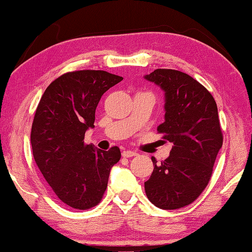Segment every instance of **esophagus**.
<instances>
[{
	"label": "esophagus",
	"instance_id": "esophagus-1",
	"mask_svg": "<svg viewBox=\"0 0 252 252\" xmlns=\"http://www.w3.org/2000/svg\"><path fill=\"white\" fill-rule=\"evenodd\" d=\"M138 153L134 152V151H131V150H126L122 152V157L123 158H132V157H135Z\"/></svg>",
	"mask_w": 252,
	"mask_h": 252
}]
</instances>
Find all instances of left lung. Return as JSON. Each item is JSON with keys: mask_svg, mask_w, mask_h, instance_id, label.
<instances>
[{"mask_svg": "<svg viewBox=\"0 0 252 252\" xmlns=\"http://www.w3.org/2000/svg\"><path fill=\"white\" fill-rule=\"evenodd\" d=\"M146 79L165 92V121L158 126L173 146L170 156L155 165L144 182L148 199L163 210L189 206L206 189L223 134L217 103L210 92L189 74L157 69Z\"/></svg>", "mask_w": 252, "mask_h": 252, "instance_id": "left-lung-1", "label": "left lung"}]
</instances>
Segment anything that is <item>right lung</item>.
Segmentation results:
<instances>
[{
  "instance_id": "right-lung-1",
  "label": "right lung",
  "mask_w": 252,
  "mask_h": 252,
  "mask_svg": "<svg viewBox=\"0 0 252 252\" xmlns=\"http://www.w3.org/2000/svg\"><path fill=\"white\" fill-rule=\"evenodd\" d=\"M122 80L102 70L67 72L46 88L36 108L33 158L55 195L73 209L87 210L101 202L110 170L121 158L118 147L95 150L84 142V134L94 126L101 96Z\"/></svg>"
}]
</instances>
